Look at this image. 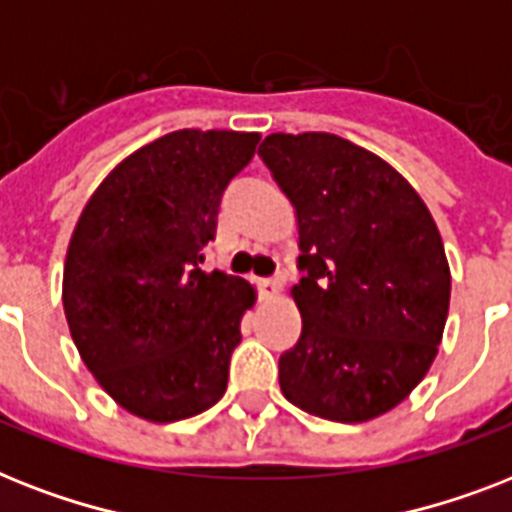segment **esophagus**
Instances as JSON below:
<instances>
[{
	"label": "esophagus",
	"mask_w": 512,
	"mask_h": 512,
	"mask_svg": "<svg viewBox=\"0 0 512 512\" xmlns=\"http://www.w3.org/2000/svg\"><path fill=\"white\" fill-rule=\"evenodd\" d=\"M259 285H261V293H264L267 298H277L282 293V277L280 275L267 277V280H261Z\"/></svg>",
	"instance_id": "esophagus-1"
}]
</instances>
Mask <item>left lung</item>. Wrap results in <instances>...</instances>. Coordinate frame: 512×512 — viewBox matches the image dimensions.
<instances>
[{"label": "left lung", "instance_id": "1", "mask_svg": "<svg viewBox=\"0 0 512 512\" xmlns=\"http://www.w3.org/2000/svg\"><path fill=\"white\" fill-rule=\"evenodd\" d=\"M259 155L296 208L304 272L282 394L335 423L378 418L439 351L452 277L436 222L399 171L343 137L269 134Z\"/></svg>", "mask_w": 512, "mask_h": 512}]
</instances>
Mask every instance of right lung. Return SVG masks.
<instances>
[{
	"label": "right lung",
	"mask_w": 512,
	"mask_h": 512,
	"mask_svg": "<svg viewBox=\"0 0 512 512\" xmlns=\"http://www.w3.org/2000/svg\"><path fill=\"white\" fill-rule=\"evenodd\" d=\"M259 140L216 129L166 134L118 163L76 222L65 320L97 383L137 418H192L227 391L256 290L203 264L224 190Z\"/></svg>",
	"instance_id": "add662e5"
}]
</instances>
